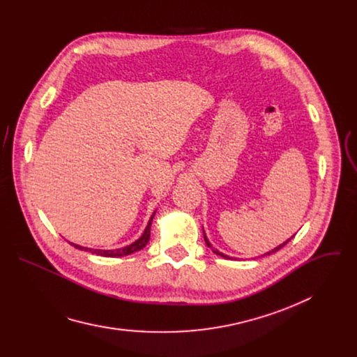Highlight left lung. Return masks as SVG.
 <instances>
[{"label":"left lung","instance_id":"8db88e82","mask_svg":"<svg viewBox=\"0 0 357 357\" xmlns=\"http://www.w3.org/2000/svg\"><path fill=\"white\" fill-rule=\"evenodd\" d=\"M294 236H295V234H294ZM294 236H292V237H294ZM203 237H205V241H206V244H208V247H209V248H212V250H213V252H215V254H218V256H220V257H223V259H229V260H233V259H231V257H229V256H226V254H223V252H220V251H219V250H215V248H213V245H212V244H211V241H209V240H208V237H206V233H205V230H203ZM292 237H289V238H288V240H287V241H284V243H281V244H280V245H277V247H274V248H273V250H270V251H267V252H266V254H263V256H267V254H273V252H275V251H278V250H280V248H281V247H284V245H285V244H287V243H288V241H289V240H291V238H292Z\"/></svg>","mask_w":357,"mask_h":357}]
</instances>
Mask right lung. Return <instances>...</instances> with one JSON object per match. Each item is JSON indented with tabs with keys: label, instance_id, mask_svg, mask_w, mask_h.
Returning <instances> with one entry per match:
<instances>
[{
	"label": "right lung",
	"instance_id": "1",
	"mask_svg": "<svg viewBox=\"0 0 357 357\" xmlns=\"http://www.w3.org/2000/svg\"><path fill=\"white\" fill-rule=\"evenodd\" d=\"M157 212V211H155ZM155 212L151 215L149 220H148V225L142 233V236L135 240L134 243L126 245V247H121V248H116V250H98V248H90V247H83V245H79V244H75V243H70L77 250H82V251H89L91 254H96V256H101V257H124V256H128V254H132L135 251H139L142 250L148 241H149V236H151V225H152V219H154L155 216Z\"/></svg>",
	"mask_w": 357,
	"mask_h": 357
}]
</instances>
